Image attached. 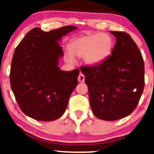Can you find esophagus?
Instances as JSON below:
<instances>
[{
	"mask_svg": "<svg viewBox=\"0 0 154 154\" xmlns=\"http://www.w3.org/2000/svg\"><path fill=\"white\" fill-rule=\"evenodd\" d=\"M78 81L80 82H83L84 81H85V76H84V74H82V72H80V74H79Z\"/></svg>",
	"mask_w": 154,
	"mask_h": 154,
	"instance_id": "esophagus-1",
	"label": "esophagus"
}]
</instances>
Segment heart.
Returning <instances> with one entry per match:
<instances>
[{
	"instance_id": "heart-1",
	"label": "heart",
	"mask_w": 154,
	"mask_h": 154,
	"mask_svg": "<svg viewBox=\"0 0 154 154\" xmlns=\"http://www.w3.org/2000/svg\"><path fill=\"white\" fill-rule=\"evenodd\" d=\"M112 37L106 33H93L76 37L69 45L66 58L74 62V57H83L88 65L96 66L105 61L112 53Z\"/></svg>"
}]
</instances>
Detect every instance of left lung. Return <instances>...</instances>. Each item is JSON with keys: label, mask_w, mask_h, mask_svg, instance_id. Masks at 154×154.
<instances>
[{"label": "left lung", "mask_w": 154, "mask_h": 154, "mask_svg": "<svg viewBox=\"0 0 154 154\" xmlns=\"http://www.w3.org/2000/svg\"><path fill=\"white\" fill-rule=\"evenodd\" d=\"M110 33L116 38L112 55L100 64L80 67L85 76L91 109L104 121L131 114L145 85L144 60L136 43L126 32Z\"/></svg>", "instance_id": "8db88e82"}]
</instances>
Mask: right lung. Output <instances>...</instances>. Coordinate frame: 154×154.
<instances>
[{"instance_id":"right-lung-1","label":"right lung","mask_w":154,"mask_h":154,"mask_svg":"<svg viewBox=\"0 0 154 154\" xmlns=\"http://www.w3.org/2000/svg\"><path fill=\"white\" fill-rule=\"evenodd\" d=\"M77 28L67 25L48 32L33 28L15 49L10 84L20 109L26 116L51 121L66 111L77 85L80 70H60L58 59L63 52L58 41Z\"/></svg>"}]
</instances>
